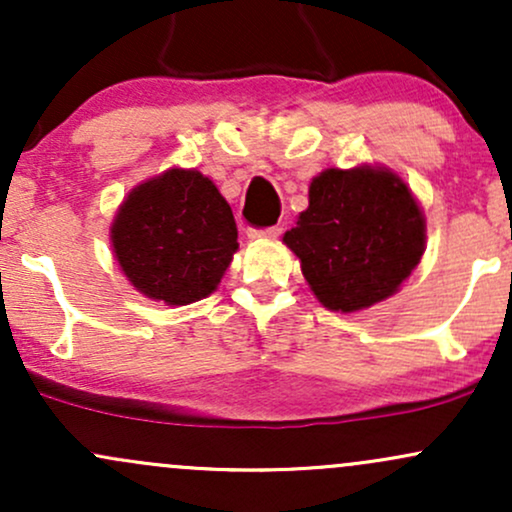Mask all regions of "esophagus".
I'll return each mask as SVG.
<instances>
[{"instance_id":"esophagus-1","label":"esophagus","mask_w":512,"mask_h":512,"mask_svg":"<svg viewBox=\"0 0 512 512\" xmlns=\"http://www.w3.org/2000/svg\"><path fill=\"white\" fill-rule=\"evenodd\" d=\"M281 236V228L272 226V228H250L248 238L250 240H272Z\"/></svg>"}]
</instances>
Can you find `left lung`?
I'll return each mask as SVG.
<instances>
[{
	"mask_svg": "<svg viewBox=\"0 0 512 512\" xmlns=\"http://www.w3.org/2000/svg\"><path fill=\"white\" fill-rule=\"evenodd\" d=\"M310 291L334 313L395 296L426 250V219L409 185L385 166L327 168L308 209L284 233Z\"/></svg>",
	"mask_w": 512,
	"mask_h": 512,
	"instance_id": "obj_1",
	"label": "left lung"
}]
</instances>
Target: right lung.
<instances>
[{
    "label": "right lung",
    "mask_w": 512,
    "mask_h": 512,
    "mask_svg": "<svg viewBox=\"0 0 512 512\" xmlns=\"http://www.w3.org/2000/svg\"><path fill=\"white\" fill-rule=\"evenodd\" d=\"M110 245L134 289L175 308L219 289L238 228L214 180L168 168L132 187L110 223Z\"/></svg>",
    "instance_id": "add662e5"
}]
</instances>
